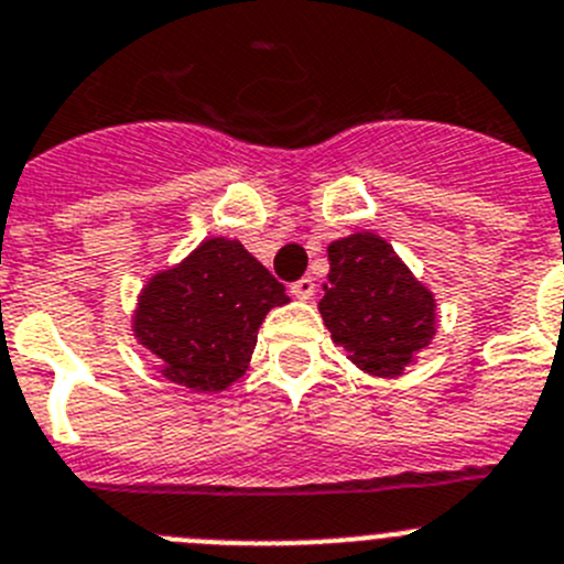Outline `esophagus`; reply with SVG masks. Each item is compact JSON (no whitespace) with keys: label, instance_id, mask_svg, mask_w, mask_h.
I'll return each instance as SVG.
<instances>
[{"label":"esophagus","instance_id":"34e87169","mask_svg":"<svg viewBox=\"0 0 564 564\" xmlns=\"http://www.w3.org/2000/svg\"><path fill=\"white\" fill-rule=\"evenodd\" d=\"M289 292L297 300H312V294L317 292V283H314V278H300V281H294L292 286H289Z\"/></svg>","mask_w":564,"mask_h":564}]
</instances>
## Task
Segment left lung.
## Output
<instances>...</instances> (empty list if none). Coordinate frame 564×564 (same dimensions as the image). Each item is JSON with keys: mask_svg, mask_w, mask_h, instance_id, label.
I'll use <instances>...</instances> for the list:
<instances>
[{"mask_svg": "<svg viewBox=\"0 0 564 564\" xmlns=\"http://www.w3.org/2000/svg\"><path fill=\"white\" fill-rule=\"evenodd\" d=\"M328 261L319 314L330 339L370 376H401L434 339V294L376 234L334 241Z\"/></svg>", "mask_w": 564, "mask_h": 564, "instance_id": "obj_1", "label": "left lung"}]
</instances>
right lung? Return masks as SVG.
Masks as SVG:
<instances>
[{
	"label": "right lung",
	"mask_w": 564,
	"mask_h": 564,
	"mask_svg": "<svg viewBox=\"0 0 564 564\" xmlns=\"http://www.w3.org/2000/svg\"><path fill=\"white\" fill-rule=\"evenodd\" d=\"M283 303V283L239 241L217 236L147 283L133 330L170 381L219 392L245 372L267 312Z\"/></svg>",
	"instance_id": "right-lung-1"
}]
</instances>
